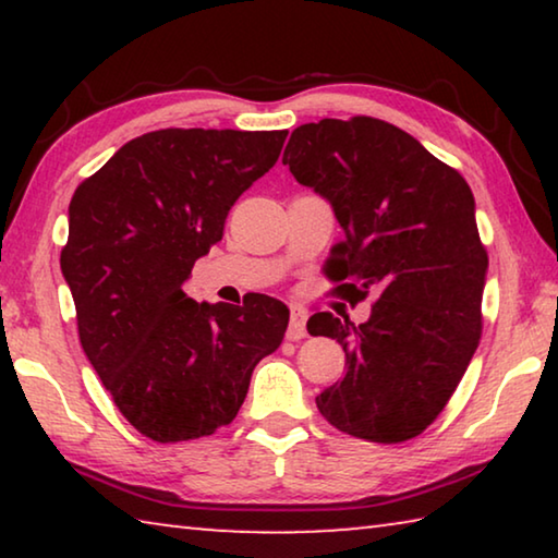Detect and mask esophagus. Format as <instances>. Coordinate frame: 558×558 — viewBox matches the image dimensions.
Returning a JSON list of instances; mask_svg holds the SVG:
<instances>
[{
    "instance_id": "1",
    "label": "esophagus",
    "mask_w": 558,
    "mask_h": 558,
    "mask_svg": "<svg viewBox=\"0 0 558 558\" xmlns=\"http://www.w3.org/2000/svg\"><path fill=\"white\" fill-rule=\"evenodd\" d=\"M305 319H307V313H305V310H302V307H292V310H290L288 339H292V342H298V339H302V337L307 335Z\"/></svg>"
}]
</instances>
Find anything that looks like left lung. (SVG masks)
<instances>
[{"mask_svg": "<svg viewBox=\"0 0 558 558\" xmlns=\"http://www.w3.org/2000/svg\"><path fill=\"white\" fill-rule=\"evenodd\" d=\"M282 165L332 204L344 241L327 276L344 300L374 298L364 325L332 313L307 332L337 339L342 381L317 409L347 436L403 442L446 409L483 332L487 251L465 179L391 122L325 118L292 130Z\"/></svg>", "mask_w": 558, "mask_h": 558, "instance_id": "obj_1", "label": "left lung"}]
</instances>
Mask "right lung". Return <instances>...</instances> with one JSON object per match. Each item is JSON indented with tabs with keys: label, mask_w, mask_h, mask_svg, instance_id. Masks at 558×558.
Listing matches in <instances>:
<instances>
[{
	"label": "right lung",
	"mask_w": 558,
	"mask_h": 558,
	"mask_svg": "<svg viewBox=\"0 0 558 558\" xmlns=\"http://www.w3.org/2000/svg\"><path fill=\"white\" fill-rule=\"evenodd\" d=\"M288 130L167 128L122 145L75 189L61 270L81 347L143 436L179 442L229 426L276 352L288 307L268 295L186 298L196 258L235 199L278 162Z\"/></svg>",
	"instance_id": "obj_1"
}]
</instances>
